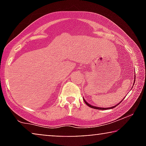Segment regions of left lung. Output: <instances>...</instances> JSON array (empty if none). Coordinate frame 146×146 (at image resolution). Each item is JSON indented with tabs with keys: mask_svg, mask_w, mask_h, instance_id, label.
<instances>
[{
	"mask_svg": "<svg viewBox=\"0 0 146 146\" xmlns=\"http://www.w3.org/2000/svg\"><path fill=\"white\" fill-rule=\"evenodd\" d=\"M134 83H135V80H134ZM134 83H133V84H134ZM84 99V102L89 107H90V108H94V109H97V110H109V109H111V108H115V106H117V105H119V103H121V101L120 102H119V104H117L116 105V106H112V107H110V108H100V107H97V106H92L91 104H90L89 103H88L85 100V99L84 98H83Z\"/></svg>",
	"mask_w": 146,
	"mask_h": 146,
	"instance_id": "obj_1",
	"label": "left lung"
}]
</instances>
